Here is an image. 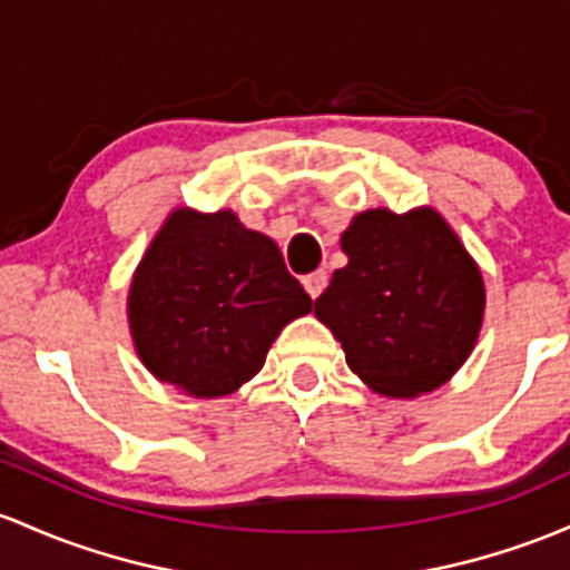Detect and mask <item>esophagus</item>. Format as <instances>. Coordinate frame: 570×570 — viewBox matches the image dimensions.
<instances>
[{
    "label": "esophagus",
    "mask_w": 570,
    "mask_h": 570,
    "mask_svg": "<svg viewBox=\"0 0 570 570\" xmlns=\"http://www.w3.org/2000/svg\"><path fill=\"white\" fill-rule=\"evenodd\" d=\"M303 286H305V292H308V295H311V299H316L324 292V286H327V273L316 271V273L305 275Z\"/></svg>",
    "instance_id": "obj_1"
}]
</instances>
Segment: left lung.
<instances>
[{"label": "left lung", "mask_w": 570, "mask_h": 570, "mask_svg": "<svg viewBox=\"0 0 570 570\" xmlns=\"http://www.w3.org/2000/svg\"><path fill=\"white\" fill-rule=\"evenodd\" d=\"M348 265L314 303L348 367L384 397H419L465 365L484 322V278L435 208L362 210L341 235Z\"/></svg>", "instance_id": "1"}]
</instances>
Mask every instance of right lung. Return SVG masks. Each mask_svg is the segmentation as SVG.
Wrapping results in <instances>:
<instances>
[{"label": "right lung", "instance_id": "add662e5", "mask_svg": "<svg viewBox=\"0 0 570 570\" xmlns=\"http://www.w3.org/2000/svg\"><path fill=\"white\" fill-rule=\"evenodd\" d=\"M311 314L278 246L233 210L175 208L127 297L129 333L148 373L189 397H227L265 365L273 341Z\"/></svg>", "mask_w": 570, "mask_h": 570}]
</instances>
